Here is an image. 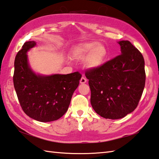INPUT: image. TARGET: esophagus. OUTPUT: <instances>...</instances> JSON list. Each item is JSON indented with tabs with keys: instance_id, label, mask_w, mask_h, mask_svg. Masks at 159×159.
<instances>
[{
	"instance_id": "esophagus-1",
	"label": "esophagus",
	"mask_w": 159,
	"mask_h": 159,
	"mask_svg": "<svg viewBox=\"0 0 159 159\" xmlns=\"http://www.w3.org/2000/svg\"><path fill=\"white\" fill-rule=\"evenodd\" d=\"M80 84H85L86 82H87V79H86V78L84 77H82V78H81V80H80Z\"/></svg>"
}]
</instances>
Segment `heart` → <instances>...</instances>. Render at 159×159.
I'll return each mask as SVG.
<instances>
[{"label":"heart","instance_id":"obj_1","mask_svg":"<svg viewBox=\"0 0 159 159\" xmlns=\"http://www.w3.org/2000/svg\"><path fill=\"white\" fill-rule=\"evenodd\" d=\"M71 55L77 60H84L87 58L85 66L89 69H97L105 63L108 52L103 44L97 41H91L73 47L71 50Z\"/></svg>","mask_w":159,"mask_h":159}]
</instances>
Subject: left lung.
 Listing matches in <instances>:
<instances>
[{
  "label": "left lung",
  "mask_w": 159,
  "mask_h": 159,
  "mask_svg": "<svg viewBox=\"0 0 159 159\" xmlns=\"http://www.w3.org/2000/svg\"><path fill=\"white\" fill-rule=\"evenodd\" d=\"M118 43L121 54L85 73L93 109L102 117L110 119H121L132 112L145 84L143 55L129 41Z\"/></svg>",
  "instance_id": "1"
}]
</instances>
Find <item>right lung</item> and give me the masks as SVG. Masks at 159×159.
<instances>
[{
	"label": "right lung",
	"mask_w": 159,
	"mask_h": 159,
	"mask_svg": "<svg viewBox=\"0 0 159 159\" xmlns=\"http://www.w3.org/2000/svg\"><path fill=\"white\" fill-rule=\"evenodd\" d=\"M35 45V41L26 42L16 54L14 87L22 110L29 117L40 122L55 121L68 110L82 75L78 72L67 75L36 73L27 55Z\"/></svg>",
	"instance_id": "obj_1"
}]
</instances>
